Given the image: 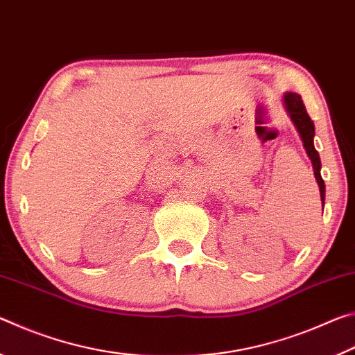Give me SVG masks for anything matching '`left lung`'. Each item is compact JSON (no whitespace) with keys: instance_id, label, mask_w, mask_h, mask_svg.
Wrapping results in <instances>:
<instances>
[{"instance_id":"obj_1","label":"left lung","mask_w":355,"mask_h":355,"mask_svg":"<svg viewBox=\"0 0 355 355\" xmlns=\"http://www.w3.org/2000/svg\"><path fill=\"white\" fill-rule=\"evenodd\" d=\"M284 103L288 114L293 120L294 127L297 128L300 139L304 142V148L307 152L309 158L311 159V164H313L315 169V178L318 182V186H320V192H321V202L324 203V197H326V186H324V180L321 177V159L320 155H318L316 148L313 146V137H315V125L311 122L310 116L307 114V110H305L304 101L300 98L299 94L294 92H286L284 95Z\"/></svg>"}]
</instances>
